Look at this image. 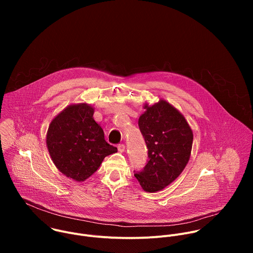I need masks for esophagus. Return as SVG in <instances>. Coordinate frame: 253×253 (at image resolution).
Returning <instances> with one entry per match:
<instances>
[{
    "label": "esophagus",
    "mask_w": 253,
    "mask_h": 253,
    "mask_svg": "<svg viewBox=\"0 0 253 253\" xmlns=\"http://www.w3.org/2000/svg\"><path fill=\"white\" fill-rule=\"evenodd\" d=\"M125 149H126V146L124 145V144H120V145H118V151L119 152L123 153L125 151Z\"/></svg>",
    "instance_id": "esophagus-1"
}]
</instances>
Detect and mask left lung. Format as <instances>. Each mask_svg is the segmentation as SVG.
Returning <instances> with one entry per match:
<instances>
[{
	"label": "left lung",
	"instance_id": "obj_1",
	"mask_svg": "<svg viewBox=\"0 0 253 253\" xmlns=\"http://www.w3.org/2000/svg\"><path fill=\"white\" fill-rule=\"evenodd\" d=\"M138 125L148 148L149 161L140 173L134 174L142 189L154 193L163 190L182 173L187 165L193 132L185 117L164 99L149 105Z\"/></svg>",
	"mask_w": 253,
	"mask_h": 253
}]
</instances>
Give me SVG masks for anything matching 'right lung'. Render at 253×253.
<instances>
[{
  "instance_id": "1",
  "label": "right lung",
  "mask_w": 253,
  "mask_h": 253,
  "mask_svg": "<svg viewBox=\"0 0 253 253\" xmlns=\"http://www.w3.org/2000/svg\"><path fill=\"white\" fill-rule=\"evenodd\" d=\"M95 108L87 103L71 104L51 121L46 144L57 169L74 181L93 175L104 158L117 152L93 118Z\"/></svg>"
}]
</instances>
